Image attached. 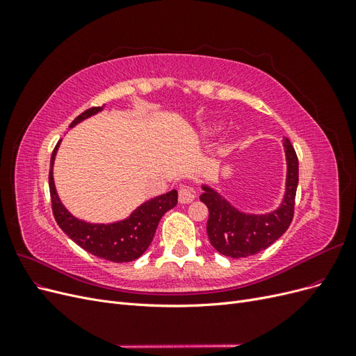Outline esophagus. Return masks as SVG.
Returning a JSON list of instances; mask_svg holds the SVG:
<instances>
[{"label": "esophagus", "instance_id": "obj_1", "mask_svg": "<svg viewBox=\"0 0 356 356\" xmlns=\"http://www.w3.org/2000/svg\"><path fill=\"white\" fill-rule=\"evenodd\" d=\"M178 200H179V203H182V204L191 203L193 200H195V191H193V190L188 188V187L181 188L179 193H178Z\"/></svg>", "mask_w": 356, "mask_h": 356}]
</instances>
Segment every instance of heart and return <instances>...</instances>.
Segmentation results:
<instances>
[{"instance_id": "1", "label": "heart", "mask_w": 356, "mask_h": 356, "mask_svg": "<svg viewBox=\"0 0 356 356\" xmlns=\"http://www.w3.org/2000/svg\"><path fill=\"white\" fill-rule=\"evenodd\" d=\"M218 129H220V124H212V126H208L207 129H203V134H204V135L213 134V132H217Z\"/></svg>"}]
</instances>
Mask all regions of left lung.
I'll use <instances>...</instances> for the list:
<instances>
[{
  "instance_id": "obj_1",
  "label": "left lung",
  "mask_w": 356,
  "mask_h": 356,
  "mask_svg": "<svg viewBox=\"0 0 356 356\" xmlns=\"http://www.w3.org/2000/svg\"><path fill=\"white\" fill-rule=\"evenodd\" d=\"M286 156V184L281 207L263 213H245L232 207L220 193L202 186L200 202L207 204L209 218L207 232L211 245L220 254L243 258L266 250L288 230L294 217L296 191L298 186V159L289 139L284 138Z\"/></svg>"
}]
</instances>
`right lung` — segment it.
Segmentation results:
<instances>
[{
  "instance_id": "right-lung-1",
  "label": "right lung",
  "mask_w": 356,
  "mask_h": 356,
  "mask_svg": "<svg viewBox=\"0 0 356 356\" xmlns=\"http://www.w3.org/2000/svg\"><path fill=\"white\" fill-rule=\"evenodd\" d=\"M102 108L104 106H92V108L86 110L75 118L70 127H74L84 118L102 111ZM59 144L60 141L51 153L49 172L51 211L58 225L63 233L68 234L70 239L95 257L113 263H129L136 260L152 243L160 218L178 203V191L172 190L166 195L144 202L141 207L136 208L126 220L122 221L113 224H90L81 221L75 218L63 207L56 193L55 181H53V163H55Z\"/></svg>"
}]
</instances>
